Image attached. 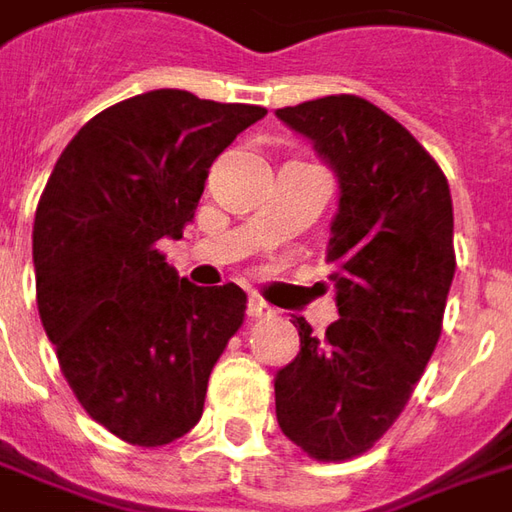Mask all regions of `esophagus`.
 <instances>
[{
	"label": "esophagus",
	"instance_id": "obj_1",
	"mask_svg": "<svg viewBox=\"0 0 512 512\" xmlns=\"http://www.w3.org/2000/svg\"><path fill=\"white\" fill-rule=\"evenodd\" d=\"M248 315L250 318H273L276 315V310L270 307V304H264L262 298H250L248 301Z\"/></svg>",
	"mask_w": 512,
	"mask_h": 512
}]
</instances>
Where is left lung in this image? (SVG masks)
<instances>
[{"label":"left lung","instance_id":"8db88e82","mask_svg":"<svg viewBox=\"0 0 512 512\" xmlns=\"http://www.w3.org/2000/svg\"><path fill=\"white\" fill-rule=\"evenodd\" d=\"M338 177L327 262L338 321L315 338L293 315L296 360L276 372L284 437L321 462L372 448L400 417L440 341L454 281V205L434 157L355 95L276 109Z\"/></svg>","mask_w":512,"mask_h":512}]
</instances>
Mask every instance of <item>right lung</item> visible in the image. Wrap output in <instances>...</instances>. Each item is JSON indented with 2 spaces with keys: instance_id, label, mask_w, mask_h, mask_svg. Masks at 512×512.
I'll return each mask as SVG.
<instances>
[{
  "instance_id": "add662e5",
  "label": "right lung",
  "mask_w": 512,
  "mask_h": 512,
  "mask_svg": "<svg viewBox=\"0 0 512 512\" xmlns=\"http://www.w3.org/2000/svg\"><path fill=\"white\" fill-rule=\"evenodd\" d=\"M264 115L154 89L84 123L47 180L33 222L41 324L78 403L120 440L157 448L200 423L248 296L180 279L157 242L183 236L211 163Z\"/></svg>"
}]
</instances>
